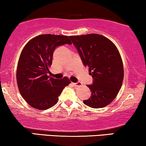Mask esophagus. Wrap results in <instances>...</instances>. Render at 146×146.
I'll list each match as a JSON object with an SVG mask.
<instances>
[{
    "label": "esophagus",
    "instance_id": "1",
    "mask_svg": "<svg viewBox=\"0 0 146 146\" xmlns=\"http://www.w3.org/2000/svg\"><path fill=\"white\" fill-rule=\"evenodd\" d=\"M74 86H80L82 84L81 82H77V83H72Z\"/></svg>",
    "mask_w": 146,
    "mask_h": 146
}]
</instances>
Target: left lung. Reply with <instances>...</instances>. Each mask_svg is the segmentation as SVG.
I'll return each instance as SVG.
<instances>
[{
  "mask_svg": "<svg viewBox=\"0 0 146 146\" xmlns=\"http://www.w3.org/2000/svg\"><path fill=\"white\" fill-rule=\"evenodd\" d=\"M85 66L89 68L93 84L84 104L92 108L109 105L117 96L123 80L122 59L115 45L108 38L98 34L70 36Z\"/></svg>",
  "mask_w": 146,
  "mask_h": 146,
  "instance_id": "1",
  "label": "left lung"
}]
</instances>
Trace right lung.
<instances>
[{
  "mask_svg": "<svg viewBox=\"0 0 146 146\" xmlns=\"http://www.w3.org/2000/svg\"><path fill=\"white\" fill-rule=\"evenodd\" d=\"M64 44H72L68 36L41 35L28 42L21 52L17 85L22 96L34 108L44 110L54 106L64 88L71 82L66 76L58 80L48 75L54 50Z\"/></svg>",
  "mask_w": 146,
  "mask_h": 146,
  "instance_id": "obj_1",
  "label": "right lung"
}]
</instances>
